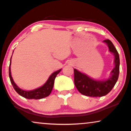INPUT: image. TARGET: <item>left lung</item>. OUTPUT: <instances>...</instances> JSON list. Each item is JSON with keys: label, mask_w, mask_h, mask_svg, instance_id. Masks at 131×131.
<instances>
[{"label": "left lung", "mask_w": 131, "mask_h": 131, "mask_svg": "<svg viewBox=\"0 0 131 131\" xmlns=\"http://www.w3.org/2000/svg\"><path fill=\"white\" fill-rule=\"evenodd\" d=\"M109 48V51L113 53L115 67L111 71V76L105 80H95L89 78L78 70L74 69V85L80 93L91 97H100L106 95L110 92L117 81L119 74L120 60L119 53L113 43L106 39L103 41Z\"/></svg>", "instance_id": "8db88e82"}]
</instances>
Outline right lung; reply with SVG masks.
I'll use <instances>...</instances> for the list:
<instances>
[{"label":"right lung","instance_id":"obj_1","mask_svg":"<svg viewBox=\"0 0 131 131\" xmlns=\"http://www.w3.org/2000/svg\"><path fill=\"white\" fill-rule=\"evenodd\" d=\"M12 58V57H11ZM11 58L10 60L9 67V76L10 80L11 82L12 86H13L14 89L19 95L23 97L27 98V99H35L39 100L42 99V98H45L46 96H49L51 94L52 90L53 87V84H54V80L56 78L57 75L60 72L61 69L59 70L58 71H55L49 76L47 81L42 86L38 88L34 89L32 91H24L19 88L18 86L16 85L14 82L13 79L11 76V72H10V63H11Z\"/></svg>","mask_w":131,"mask_h":131}]
</instances>
